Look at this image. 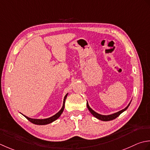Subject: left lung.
<instances>
[{
	"label": "left lung",
	"mask_w": 150,
	"mask_h": 150,
	"mask_svg": "<svg viewBox=\"0 0 150 150\" xmlns=\"http://www.w3.org/2000/svg\"><path fill=\"white\" fill-rule=\"evenodd\" d=\"M130 104V103H129V105H128L126 108L121 110L119 112H116V113L114 114H112V115H100L98 113H97L95 111H94L93 110L91 109L89 105L88 104V102L87 103V108L88 109V111L91 112V113L92 114L94 117H95L96 118L99 119L100 120H103V121H109V120H113V119H115L116 118H117L119 115H120L122 112H123L124 111H126V110L127 109L128 107H129Z\"/></svg>",
	"instance_id": "8db88e82"
}]
</instances>
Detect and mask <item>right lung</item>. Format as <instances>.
Segmentation results:
<instances>
[{"label": "right lung", "mask_w": 150, "mask_h": 150, "mask_svg": "<svg viewBox=\"0 0 150 150\" xmlns=\"http://www.w3.org/2000/svg\"><path fill=\"white\" fill-rule=\"evenodd\" d=\"M67 94L65 98H64V100H63V107L62 109L60 110V111L57 112V113H56L55 115L52 116V117H51L50 118H46V119H33V118H28L26 117V116L24 115V117H26L28 120L30 122H32V123L34 124H37V125H46V124H50L51 123V122H52L54 121H55L56 120H57V119L59 118L60 117V115H62V113L63 111L64 110V108H65V99L66 98L67 96Z\"/></svg>", "instance_id": "right-lung-1"}]
</instances>
